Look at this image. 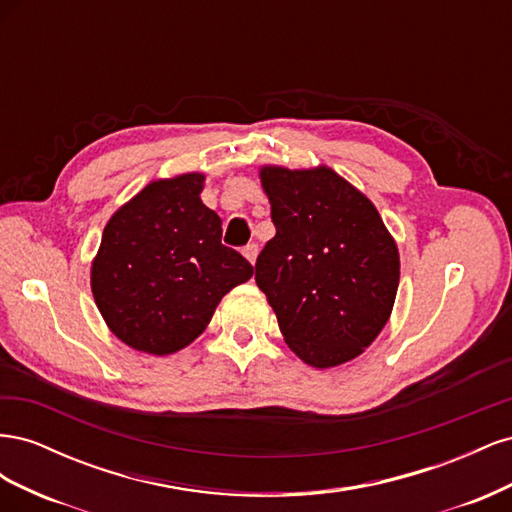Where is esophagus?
<instances>
[{
  "mask_svg": "<svg viewBox=\"0 0 512 512\" xmlns=\"http://www.w3.org/2000/svg\"><path fill=\"white\" fill-rule=\"evenodd\" d=\"M243 256L252 262H256V256H258V245L256 243H247L245 247H243Z\"/></svg>",
  "mask_w": 512,
  "mask_h": 512,
  "instance_id": "34e87169",
  "label": "esophagus"
}]
</instances>
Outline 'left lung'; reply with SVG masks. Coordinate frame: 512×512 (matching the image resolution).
Segmentation results:
<instances>
[{"label":"left lung","instance_id":"obj_1","mask_svg":"<svg viewBox=\"0 0 512 512\" xmlns=\"http://www.w3.org/2000/svg\"><path fill=\"white\" fill-rule=\"evenodd\" d=\"M275 237L256 260L288 348L316 369L363 354L389 322L399 250L374 203L329 166H260Z\"/></svg>","mask_w":512,"mask_h":512}]
</instances>
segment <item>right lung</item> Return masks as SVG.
<instances>
[{
    "instance_id": "1",
    "label": "right lung",
    "mask_w": 512,
    "mask_h": 512,
    "mask_svg": "<svg viewBox=\"0 0 512 512\" xmlns=\"http://www.w3.org/2000/svg\"><path fill=\"white\" fill-rule=\"evenodd\" d=\"M203 173L156 179L106 222L91 292L115 337L166 356L207 329L215 307L254 267L222 245V220L200 200Z\"/></svg>"
}]
</instances>
